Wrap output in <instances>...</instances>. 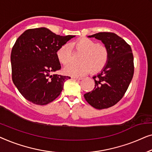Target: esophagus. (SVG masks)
Listing matches in <instances>:
<instances>
[{"label":"esophagus","instance_id":"obj_1","mask_svg":"<svg viewBox=\"0 0 152 152\" xmlns=\"http://www.w3.org/2000/svg\"><path fill=\"white\" fill-rule=\"evenodd\" d=\"M72 78L75 79V80H80L83 79L82 77H72Z\"/></svg>","mask_w":152,"mask_h":152}]
</instances>
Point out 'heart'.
<instances>
[{"label": "heart", "mask_w": 152, "mask_h": 152, "mask_svg": "<svg viewBox=\"0 0 152 152\" xmlns=\"http://www.w3.org/2000/svg\"><path fill=\"white\" fill-rule=\"evenodd\" d=\"M71 46L79 52H83V54L79 59L80 63H70L64 67L63 72L65 75L83 76L87 73L89 69L94 72H96L101 70L107 63L109 52L106 47L97 44L89 38H80L71 43ZM71 46L65 44L57 51V58L63 65H66L70 61Z\"/></svg>", "instance_id": "1"}]
</instances>
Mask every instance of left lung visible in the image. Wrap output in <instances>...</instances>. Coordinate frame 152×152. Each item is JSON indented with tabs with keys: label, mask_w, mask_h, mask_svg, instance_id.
Returning a JSON list of instances; mask_svg holds the SVG:
<instances>
[{
	"label": "left lung",
	"mask_w": 152,
	"mask_h": 152,
	"mask_svg": "<svg viewBox=\"0 0 152 152\" xmlns=\"http://www.w3.org/2000/svg\"><path fill=\"white\" fill-rule=\"evenodd\" d=\"M89 38L101 40L109 52L102 71L93 77L95 87L84 94L88 103L97 110L109 108L123 97L134 76V56L129 45L116 34L100 32Z\"/></svg>",
	"instance_id": "8db88e82"
}]
</instances>
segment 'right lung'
I'll return each mask as SVG.
<instances>
[{
	"instance_id": "right-lung-1",
	"label": "right lung",
	"mask_w": 152,
	"mask_h": 152,
	"mask_svg": "<svg viewBox=\"0 0 152 152\" xmlns=\"http://www.w3.org/2000/svg\"><path fill=\"white\" fill-rule=\"evenodd\" d=\"M74 37L40 27L27 29L18 38L11 53L12 80L25 99L45 105L61 94L70 77L53 74L61 68L56 52Z\"/></svg>"
}]
</instances>
